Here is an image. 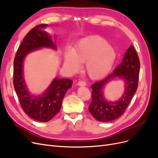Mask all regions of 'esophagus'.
Returning <instances> with one entry per match:
<instances>
[{
    "instance_id": "34e87169",
    "label": "esophagus",
    "mask_w": 158,
    "mask_h": 158,
    "mask_svg": "<svg viewBox=\"0 0 158 158\" xmlns=\"http://www.w3.org/2000/svg\"><path fill=\"white\" fill-rule=\"evenodd\" d=\"M78 85H80V86H85L86 84H85V82H84V81H79L78 82Z\"/></svg>"
}]
</instances>
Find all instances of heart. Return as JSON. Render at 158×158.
<instances>
[{
    "mask_svg": "<svg viewBox=\"0 0 158 158\" xmlns=\"http://www.w3.org/2000/svg\"><path fill=\"white\" fill-rule=\"evenodd\" d=\"M117 59V52L109 43L99 36H89L80 40L73 50L66 48L64 64L71 73H77L81 63H85V70L90 78L99 80L106 76Z\"/></svg>",
    "mask_w": 158,
    "mask_h": 158,
    "instance_id": "1",
    "label": "heart"
}]
</instances>
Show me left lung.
I'll list each match as a JSON object with an SVG mask.
<instances>
[{"mask_svg":"<svg viewBox=\"0 0 158 158\" xmlns=\"http://www.w3.org/2000/svg\"><path fill=\"white\" fill-rule=\"evenodd\" d=\"M140 60L132 45L127 50L122 63L105 79L92 85V103L88 107L92 116L100 122L115 120L125 113L138 88ZM122 79L125 82V91L117 101H108L104 98V86L113 79Z\"/></svg>","mask_w":158,"mask_h":158,"instance_id":"1","label":"left lung"}]
</instances>
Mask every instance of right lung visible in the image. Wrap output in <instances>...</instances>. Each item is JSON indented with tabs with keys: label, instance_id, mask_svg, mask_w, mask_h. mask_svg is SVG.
<instances>
[{
	"label": "right lung",
	"instance_id": "obj_1",
	"mask_svg": "<svg viewBox=\"0 0 158 158\" xmlns=\"http://www.w3.org/2000/svg\"><path fill=\"white\" fill-rule=\"evenodd\" d=\"M47 24L33 27L27 33L16 52L14 60V86L21 106L30 118L40 122L49 121L60 111L66 92L73 80L55 78L44 93L32 94L23 76V61L30 52L42 48L56 50L52 37L45 30Z\"/></svg>",
	"mask_w": 158,
	"mask_h": 158
}]
</instances>
